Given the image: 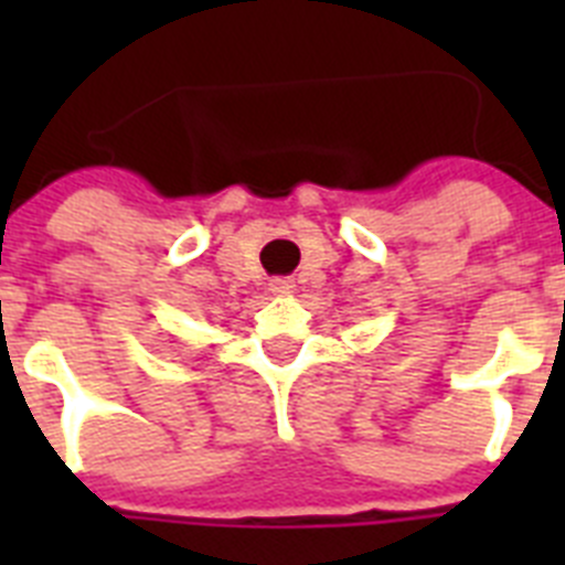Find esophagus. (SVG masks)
<instances>
[{"mask_svg": "<svg viewBox=\"0 0 565 565\" xmlns=\"http://www.w3.org/2000/svg\"><path fill=\"white\" fill-rule=\"evenodd\" d=\"M294 279L291 277H274L271 279V291L274 294H291L294 291Z\"/></svg>", "mask_w": 565, "mask_h": 565, "instance_id": "34e87169", "label": "esophagus"}]
</instances>
